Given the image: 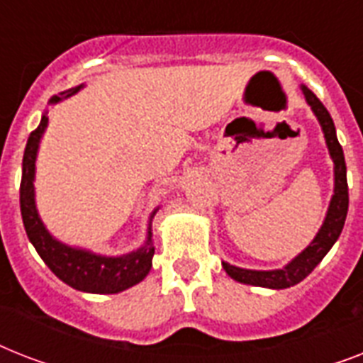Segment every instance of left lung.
<instances>
[{"instance_id": "left-lung-1", "label": "left lung", "mask_w": 363, "mask_h": 363, "mask_svg": "<svg viewBox=\"0 0 363 363\" xmlns=\"http://www.w3.org/2000/svg\"><path fill=\"white\" fill-rule=\"evenodd\" d=\"M301 92L305 96V101L316 116V121L320 124L324 139H326L328 152L333 162V196L328 205L326 216L322 222L320 230L316 232L315 239L301 250V252L288 262L281 269H245L238 265L222 262V267L233 281L250 284V286L273 288V290H282L298 284L320 264L322 258L330 252V248L335 245L341 232H343L345 218L349 211V186H347V164H345L343 148L337 141L335 125H333L332 116L328 109L322 105V101L311 92L309 88L301 84Z\"/></svg>"}]
</instances>
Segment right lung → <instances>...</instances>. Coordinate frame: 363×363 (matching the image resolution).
<instances>
[{"mask_svg":"<svg viewBox=\"0 0 363 363\" xmlns=\"http://www.w3.org/2000/svg\"><path fill=\"white\" fill-rule=\"evenodd\" d=\"M84 84L69 88L58 96H52L48 104L56 105L62 99L75 96ZM48 125L47 111L43 113L41 122L35 131H31L22 160V182H20V211L24 220L28 239L35 247L37 254L50 267L60 281L69 284L75 290L88 294H118L135 286L148 275L152 267L154 241H152V218L158 207L148 216L147 238L141 247L121 256H105L88 250V248L71 247L62 242L48 232L43 224L35 203V160L39 152V143Z\"/></svg>","mask_w":363,"mask_h":363,"instance_id":"right-lung-1","label":"right lung"}]
</instances>
